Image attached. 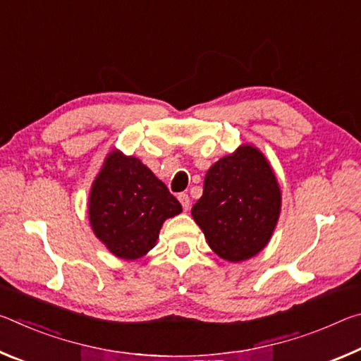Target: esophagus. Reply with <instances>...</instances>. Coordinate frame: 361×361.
Segmentation results:
<instances>
[{
  "label": "esophagus",
  "instance_id": "obj_1",
  "mask_svg": "<svg viewBox=\"0 0 361 361\" xmlns=\"http://www.w3.org/2000/svg\"><path fill=\"white\" fill-rule=\"evenodd\" d=\"M178 200L183 207V210H188L189 209V204H191V199H189V195L186 192H181L178 194Z\"/></svg>",
  "mask_w": 361,
  "mask_h": 361
}]
</instances>
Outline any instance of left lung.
Listing matches in <instances>:
<instances>
[{"label":"left lung","instance_id":"left-lung-1","mask_svg":"<svg viewBox=\"0 0 361 361\" xmlns=\"http://www.w3.org/2000/svg\"><path fill=\"white\" fill-rule=\"evenodd\" d=\"M280 207L282 192L267 159L255 146L242 145L209 169L191 213L213 252L239 262L267 245Z\"/></svg>","mask_w":361,"mask_h":361}]
</instances>
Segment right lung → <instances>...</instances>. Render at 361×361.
I'll list each match as a JSON object with an SVG mask.
<instances>
[{
    "label": "right lung",
    "instance_id": "right-lung-1",
    "mask_svg": "<svg viewBox=\"0 0 361 361\" xmlns=\"http://www.w3.org/2000/svg\"><path fill=\"white\" fill-rule=\"evenodd\" d=\"M167 186L133 156H106L89 195V219L97 239L114 256L138 259L154 248L164 221L181 213Z\"/></svg>",
    "mask_w": 361,
    "mask_h": 361
}]
</instances>
